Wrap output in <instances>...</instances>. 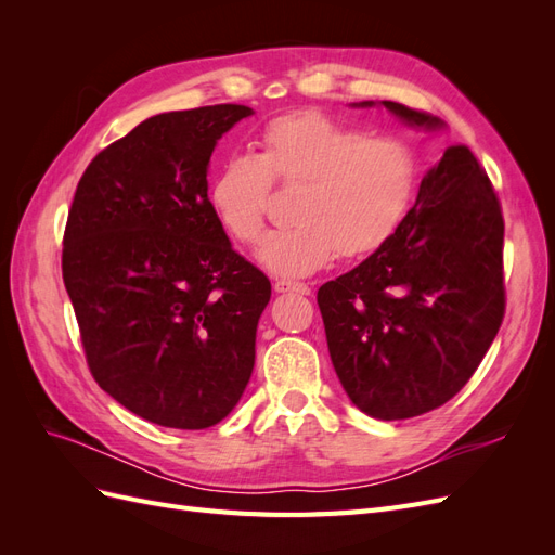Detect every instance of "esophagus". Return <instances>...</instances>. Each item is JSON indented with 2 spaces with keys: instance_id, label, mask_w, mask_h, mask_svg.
Wrapping results in <instances>:
<instances>
[{
  "instance_id": "34e87169",
  "label": "esophagus",
  "mask_w": 555,
  "mask_h": 555,
  "mask_svg": "<svg viewBox=\"0 0 555 555\" xmlns=\"http://www.w3.org/2000/svg\"><path fill=\"white\" fill-rule=\"evenodd\" d=\"M273 289L278 294H300V296H308L310 287L306 282H298V280H275Z\"/></svg>"
}]
</instances>
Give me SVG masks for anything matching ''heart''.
Wrapping results in <instances>:
<instances>
[{"label": "heart", "mask_w": 555, "mask_h": 555, "mask_svg": "<svg viewBox=\"0 0 555 555\" xmlns=\"http://www.w3.org/2000/svg\"><path fill=\"white\" fill-rule=\"evenodd\" d=\"M357 131L322 115L298 113L268 125L257 162H236L210 188L212 208L238 245L263 231V196L271 184H300L292 217L271 236L259 261L280 275H306L331 259L371 255L393 236L412 204V159L393 143H363Z\"/></svg>", "instance_id": "1"}]
</instances>
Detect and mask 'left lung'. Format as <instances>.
<instances>
[{"mask_svg":"<svg viewBox=\"0 0 555 555\" xmlns=\"http://www.w3.org/2000/svg\"><path fill=\"white\" fill-rule=\"evenodd\" d=\"M382 106L416 129H444L402 104ZM502 241L489 178L467 147L453 145L424 176L393 236L319 287L333 367L361 412L410 418L463 389L505 317Z\"/></svg>","mask_w":555,"mask_h":555,"instance_id":"left-lung-1","label":"left lung"}]
</instances>
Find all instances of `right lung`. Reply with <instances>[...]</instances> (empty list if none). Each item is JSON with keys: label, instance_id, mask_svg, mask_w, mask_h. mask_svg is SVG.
I'll use <instances>...</instances> for the list:
<instances>
[{"label": "right lung", "instance_id": "1", "mask_svg": "<svg viewBox=\"0 0 555 555\" xmlns=\"http://www.w3.org/2000/svg\"><path fill=\"white\" fill-rule=\"evenodd\" d=\"M251 108L162 113L88 166L62 275L94 382L145 422L206 430L255 367L271 282L233 249L208 196L210 157Z\"/></svg>", "mask_w": 555, "mask_h": 555}]
</instances>
